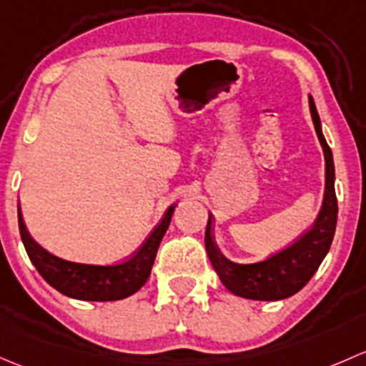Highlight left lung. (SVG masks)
Returning a JSON list of instances; mask_svg holds the SVG:
<instances>
[{"instance_id": "8db88e82", "label": "left lung", "mask_w": 366, "mask_h": 366, "mask_svg": "<svg viewBox=\"0 0 366 366\" xmlns=\"http://www.w3.org/2000/svg\"><path fill=\"white\" fill-rule=\"evenodd\" d=\"M310 104L312 122H314L315 134L322 146L324 162H326V188H324V201L321 213L315 220L314 227L301 236L295 244L285 250L271 255L269 259L255 264H236L222 255L213 238V217L209 214L206 225V252L213 264L214 271L220 277L222 284L232 295L248 297L259 301H277L296 295L297 291L308 284L322 259L326 257L331 247V241L337 227V194H335V165L333 155L321 132V119L314 99H308Z\"/></svg>"}]
</instances>
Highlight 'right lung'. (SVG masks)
<instances>
[{
  "label": "right lung",
  "mask_w": 366,
  "mask_h": 366,
  "mask_svg": "<svg viewBox=\"0 0 366 366\" xmlns=\"http://www.w3.org/2000/svg\"><path fill=\"white\" fill-rule=\"evenodd\" d=\"M17 213L19 231H21L28 257L31 259L33 266L49 285H52L61 295L75 297V300L116 301L137 292L149 278L160 241L171 224L174 206L165 211L162 222L153 229L149 238L142 243L137 254L116 266L79 264V262H70L49 254L29 236L21 208H17Z\"/></svg>",
  "instance_id": "1"
}]
</instances>
